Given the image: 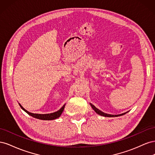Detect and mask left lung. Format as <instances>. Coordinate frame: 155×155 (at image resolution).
<instances>
[{"mask_svg": "<svg viewBox=\"0 0 155 155\" xmlns=\"http://www.w3.org/2000/svg\"><path fill=\"white\" fill-rule=\"evenodd\" d=\"M90 105H91V106L92 107L93 110H94L97 114H99V115L102 116H105V117H117V116H122V115H124V114H125L126 113V112H125V113L121 114H118V115H112V114H106V113H105V112H102V111H101L100 110L97 109V108H96L94 105H93L92 104H90Z\"/></svg>", "mask_w": 155, "mask_h": 155, "instance_id": "1", "label": "left lung"}]
</instances>
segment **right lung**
Segmentation results:
<instances>
[{
    "instance_id": "add662e5",
    "label": "right lung",
    "mask_w": 155,
    "mask_h": 155,
    "mask_svg": "<svg viewBox=\"0 0 155 155\" xmlns=\"http://www.w3.org/2000/svg\"><path fill=\"white\" fill-rule=\"evenodd\" d=\"M19 105L23 110L25 111L26 113L28 114L30 116L34 117V118L39 119V120H55L56 118H58L59 117L61 116V114H62V112L64 110L65 104L57 112H53V113H50V114H45L31 113V112H30L28 110H26V109H25L20 104H19Z\"/></svg>"
}]
</instances>
